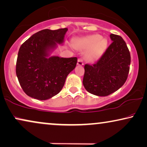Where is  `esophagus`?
I'll return each mask as SVG.
<instances>
[{
  "label": "esophagus",
  "mask_w": 147,
  "mask_h": 147,
  "mask_svg": "<svg viewBox=\"0 0 147 147\" xmlns=\"http://www.w3.org/2000/svg\"><path fill=\"white\" fill-rule=\"evenodd\" d=\"M77 65H79V66H83V61L81 58H79V60L77 61Z\"/></svg>",
  "instance_id": "obj_1"
}]
</instances>
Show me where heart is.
Here are the masks:
<instances>
[{"mask_svg": "<svg viewBox=\"0 0 147 147\" xmlns=\"http://www.w3.org/2000/svg\"><path fill=\"white\" fill-rule=\"evenodd\" d=\"M107 39L100 37L98 34H92L84 38H79L75 41V46L83 50L89 49L86 54V60L94 62L102 55L107 48Z\"/></svg>", "mask_w": 147, "mask_h": 147, "instance_id": "b5f03b06", "label": "heart"}]
</instances>
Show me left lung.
Listing matches in <instances>:
<instances>
[{
  "label": "left lung",
  "instance_id": "left-lung-1",
  "mask_svg": "<svg viewBox=\"0 0 147 147\" xmlns=\"http://www.w3.org/2000/svg\"><path fill=\"white\" fill-rule=\"evenodd\" d=\"M112 43L95 64L85 65L83 84L87 92L107 96L123 86L127 79L130 53L121 36L111 34Z\"/></svg>",
  "mask_w": 147,
  "mask_h": 147
}]
</instances>
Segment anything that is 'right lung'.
Instances as JSON below:
<instances>
[{
  "label": "right lung",
  "mask_w": 147,
  "mask_h": 147,
  "mask_svg": "<svg viewBox=\"0 0 147 147\" xmlns=\"http://www.w3.org/2000/svg\"><path fill=\"white\" fill-rule=\"evenodd\" d=\"M68 29H45L26 40L18 51L16 75L22 90L30 97L45 100L57 95L77 57H47L49 51L64 42Z\"/></svg>",
  "instance_id": "obj_1"
}]
</instances>
